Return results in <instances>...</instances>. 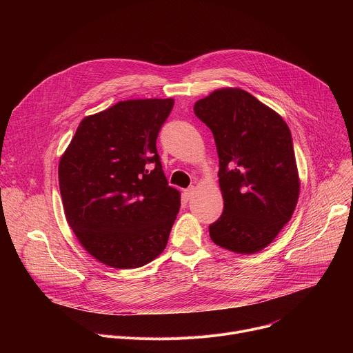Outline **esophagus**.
Instances as JSON below:
<instances>
[{
  "instance_id": "esophagus-1",
  "label": "esophagus",
  "mask_w": 353,
  "mask_h": 353,
  "mask_svg": "<svg viewBox=\"0 0 353 353\" xmlns=\"http://www.w3.org/2000/svg\"><path fill=\"white\" fill-rule=\"evenodd\" d=\"M192 195H194V188H192V187L184 190V196H185V199H191Z\"/></svg>"
}]
</instances>
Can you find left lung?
I'll return each mask as SVG.
<instances>
[{"label": "left lung", "instance_id": "8db88e82", "mask_svg": "<svg viewBox=\"0 0 353 353\" xmlns=\"http://www.w3.org/2000/svg\"><path fill=\"white\" fill-rule=\"evenodd\" d=\"M194 113L212 131L219 158L223 212L210 225V236L233 253H257L290 221L297 204L290 130L243 89H218L198 100Z\"/></svg>", "mask_w": 353, "mask_h": 353}]
</instances>
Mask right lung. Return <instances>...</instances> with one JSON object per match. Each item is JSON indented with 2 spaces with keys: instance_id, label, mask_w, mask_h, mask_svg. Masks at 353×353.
Segmentation results:
<instances>
[{
  "instance_id": "right-lung-1",
  "label": "right lung",
  "mask_w": 353,
  "mask_h": 353,
  "mask_svg": "<svg viewBox=\"0 0 353 353\" xmlns=\"http://www.w3.org/2000/svg\"><path fill=\"white\" fill-rule=\"evenodd\" d=\"M173 99L124 100L85 117L59 165L65 218L82 247L113 268L165 250L180 208L157 149Z\"/></svg>"
}]
</instances>
